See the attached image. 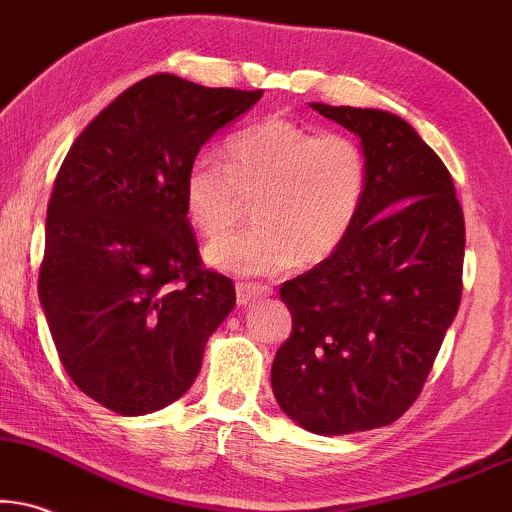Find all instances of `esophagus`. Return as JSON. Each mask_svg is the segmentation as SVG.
<instances>
[{
    "instance_id": "34e87169",
    "label": "esophagus",
    "mask_w": 512,
    "mask_h": 512,
    "mask_svg": "<svg viewBox=\"0 0 512 512\" xmlns=\"http://www.w3.org/2000/svg\"><path fill=\"white\" fill-rule=\"evenodd\" d=\"M269 295H271V288L262 286V283H238L236 286V300L241 307H245V304H250L255 300H262V297H269Z\"/></svg>"
}]
</instances>
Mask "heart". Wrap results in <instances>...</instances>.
<instances>
[{
  "mask_svg": "<svg viewBox=\"0 0 512 512\" xmlns=\"http://www.w3.org/2000/svg\"><path fill=\"white\" fill-rule=\"evenodd\" d=\"M224 160L200 153L184 177L193 229L215 241L229 234L252 200L243 234L210 245L212 267L243 276H276L319 264L352 234L366 198V155L352 137L319 132L269 115L226 141Z\"/></svg>",
  "mask_w": 512,
  "mask_h": 512,
  "instance_id": "1",
  "label": "heart"
}]
</instances>
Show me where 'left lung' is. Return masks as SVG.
I'll return each mask as SVG.
<instances>
[{
	"mask_svg": "<svg viewBox=\"0 0 512 512\" xmlns=\"http://www.w3.org/2000/svg\"><path fill=\"white\" fill-rule=\"evenodd\" d=\"M361 139L366 198L335 255L281 286L276 401L316 435L390 425L423 392L463 293L465 222L439 155L397 115L312 103Z\"/></svg>",
	"mask_w": 512,
	"mask_h": 512,
	"instance_id": "obj_1",
	"label": "left lung"
}]
</instances>
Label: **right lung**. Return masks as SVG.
I'll return each mask as SVG.
<instances>
[{"mask_svg": "<svg viewBox=\"0 0 512 512\" xmlns=\"http://www.w3.org/2000/svg\"><path fill=\"white\" fill-rule=\"evenodd\" d=\"M260 96L144 77L82 129L56 174L37 290L66 373L113 413L177 401L234 309L231 278L200 260L184 177Z\"/></svg>", "mask_w": 512, "mask_h": 512, "instance_id": "1", "label": "right lung"}]
</instances>
